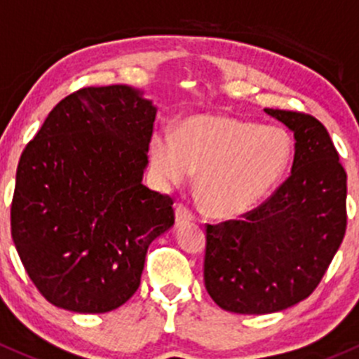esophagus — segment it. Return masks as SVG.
Wrapping results in <instances>:
<instances>
[{"instance_id": "34e87169", "label": "esophagus", "mask_w": 359, "mask_h": 359, "mask_svg": "<svg viewBox=\"0 0 359 359\" xmlns=\"http://www.w3.org/2000/svg\"><path fill=\"white\" fill-rule=\"evenodd\" d=\"M194 221V214L188 207L178 205L176 207V224H184V222Z\"/></svg>"}]
</instances>
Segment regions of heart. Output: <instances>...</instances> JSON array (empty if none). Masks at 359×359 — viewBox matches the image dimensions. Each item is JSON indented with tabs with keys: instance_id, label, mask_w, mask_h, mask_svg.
Wrapping results in <instances>:
<instances>
[{
	"instance_id": "heart-1",
	"label": "heart",
	"mask_w": 359,
	"mask_h": 359,
	"mask_svg": "<svg viewBox=\"0 0 359 359\" xmlns=\"http://www.w3.org/2000/svg\"><path fill=\"white\" fill-rule=\"evenodd\" d=\"M292 144L280 126L229 116L188 118L175 137L154 135L150 165L163 187H181L198 172L196 191L215 217H236L279 183Z\"/></svg>"
}]
</instances>
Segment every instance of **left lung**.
<instances>
[{"label":"left lung","instance_id":"obj_1","mask_svg":"<svg viewBox=\"0 0 359 359\" xmlns=\"http://www.w3.org/2000/svg\"><path fill=\"white\" fill-rule=\"evenodd\" d=\"M294 133L289 178L240 221L207 224L203 280L222 310L265 315L318 286L346 233V176L325 126L310 114L265 109Z\"/></svg>","mask_w":359,"mask_h":359}]
</instances>
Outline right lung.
Returning <instances> with one entry per match:
<instances>
[{"label": "right lung", "mask_w": 359, "mask_h": 359, "mask_svg": "<svg viewBox=\"0 0 359 359\" xmlns=\"http://www.w3.org/2000/svg\"><path fill=\"white\" fill-rule=\"evenodd\" d=\"M156 113L128 86L80 88L22 152L11 238L55 306L116 310L140 286L150 243L175 224L171 196L142 183Z\"/></svg>", "instance_id": "add662e5"}]
</instances>
